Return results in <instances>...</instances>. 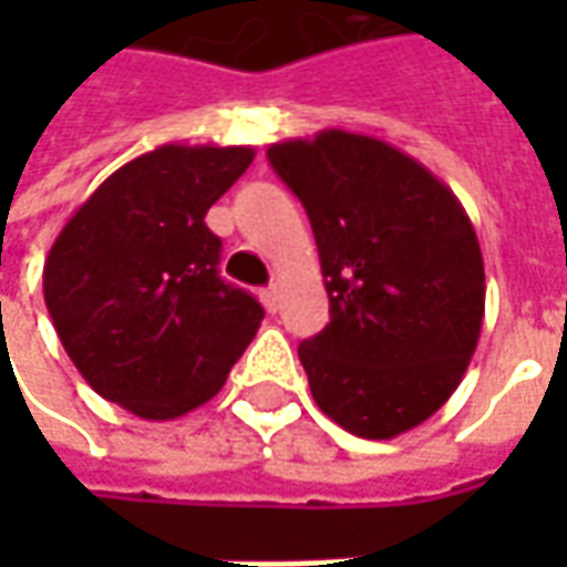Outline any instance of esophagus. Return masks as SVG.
Returning <instances> with one entry per match:
<instances>
[{
    "label": "esophagus",
    "instance_id": "obj_1",
    "mask_svg": "<svg viewBox=\"0 0 567 567\" xmlns=\"http://www.w3.org/2000/svg\"><path fill=\"white\" fill-rule=\"evenodd\" d=\"M261 302H265L268 312H277V306H280V290H277V287H265V290H261Z\"/></svg>",
    "mask_w": 567,
    "mask_h": 567
}]
</instances>
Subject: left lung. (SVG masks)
Wrapping results in <instances>:
<instances>
[{
    "mask_svg": "<svg viewBox=\"0 0 567 567\" xmlns=\"http://www.w3.org/2000/svg\"><path fill=\"white\" fill-rule=\"evenodd\" d=\"M316 233L331 321L299 343L318 410L394 439L457 391L483 331L486 271L457 195L388 142L324 128L268 147Z\"/></svg>",
    "mask_w": 567,
    "mask_h": 567,
    "instance_id": "8db88e82",
    "label": "left lung"
}]
</instances>
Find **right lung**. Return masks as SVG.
<instances>
[{
  "mask_svg": "<svg viewBox=\"0 0 567 567\" xmlns=\"http://www.w3.org/2000/svg\"><path fill=\"white\" fill-rule=\"evenodd\" d=\"M255 161L233 144H161L106 176L43 265V299L81 379L142 420L207 403L265 309L217 274L205 214Z\"/></svg>",
  "mask_w": 567,
  "mask_h": 567,
  "instance_id": "obj_1",
  "label": "right lung"
}]
</instances>
